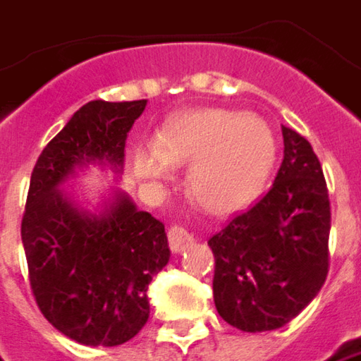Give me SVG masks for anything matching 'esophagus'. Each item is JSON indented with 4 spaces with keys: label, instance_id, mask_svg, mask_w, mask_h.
<instances>
[{
    "label": "esophagus",
    "instance_id": "34e87169",
    "mask_svg": "<svg viewBox=\"0 0 361 361\" xmlns=\"http://www.w3.org/2000/svg\"><path fill=\"white\" fill-rule=\"evenodd\" d=\"M192 234L183 228V226H171L169 231V244H171V250L173 252H183L185 248H188L192 244Z\"/></svg>",
    "mask_w": 361,
    "mask_h": 361
}]
</instances>
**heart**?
<instances>
[{"label": "heart", "instance_id": "1", "mask_svg": "<svg viewBox=\"0 0 361 361\" xmlns=\"http://www.w3.org/2000/svg\"><path fill=\"white\" fill-rule=\"evenodd\" d=\"M276 141L264 118L232 109H198L169 123L154 151L135 154L142 180L164 183L171 166H190L188 192L210 214L246 209L268 178Z\"/></svg>", "mask_w": 361, "mask_h": 361}]
</instances>
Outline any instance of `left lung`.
<instances>
[{"instance_id":"left-lung-1","label":"left lung","mask_w":361,"mask_h":361,"mask_svg":"<svg viewBox=\"0 0 361 361\" xmlns=\"http://www.w3.org/2000/svg\"><path fill=\"white\" fill-rule=\"evenodd\" d=\"M284 159L272 188L209 240L214 306L243 332L286 326L328 276L330 198L312 145L282 127Z\"/></svg>"}]
</instances>
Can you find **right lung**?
<instances>
[{"label":"right lung","instance_id":"right-lung-1","mask_svg":"<svg viewBox=\"0 0 361 361\" xmlns=\"http://www.w3.org/2000/svg\"><path fill=\"white\" fill-rule=\"evenodd\" d=\"M147 107L89 101L43 149L31 173L21 240L29 284L53 328L83 345H121L149 320L147 290L169 264L164 224L113 190L89 212L61 186L89 164L123 173L125 142Z\"/></svg>","mask_w":361,"mask_h":361}]
</instances>
